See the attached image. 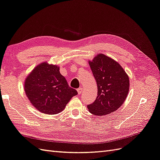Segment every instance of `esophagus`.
<instances>
[{
  "label": "esophagus",
  "mask_w": 160,
  "mask_h": 160,
  "mask_svg": "<svg viewBox=\"0 0 160 160\" xmlns=\"http://www.w3.org/2000/svg\"><path fill=\"white\" fill-rule=\"evenodd\" d=\"M77 93H78V94H81L82 93V91H83V89H82L81 88H79V89H77Z\"/></svg>",
  "instance_id": "1"
}]
</instances>
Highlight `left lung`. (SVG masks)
<instances>
[{"mask_svg": "<svg viewBox=\"0 0 160 160\" xmlns=\"http://www.w3.org/2000/svg\"><path fill=\"white\" fill-rule=\"evenodd\" d=\"M89 64L98 87L96 100L88 106L89 112L103 116L117 110L128 93L130 83L127 72L118 62L103 54L89 60Z\"/></svg>", "mask_w": 160, "mask_h": 160, "instance_id": "obj_1", "label": "left lung"}]
</instances>
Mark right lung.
Instances as JSON below:
<instances>
[{"label":"right lung","instance_id":"add662e5","mask_svg":"<svg viewBox=\"0 0 160 160\" xmlns=\"http://www.w3.org/2000/svg\"><path fill=\"white\" fill-rule=\"evenodd\" d=\"M58 65L43 62L28 74L24 90L31 104L46 114H57L65 108L77 92L68 86Z\"/></svg>","mask_w":160,"mask_h":160}]
</instances>
